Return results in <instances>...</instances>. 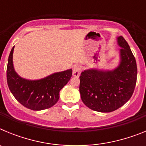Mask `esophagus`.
Returning <instances> with one entry per match:
<instances>
[{
    "mask_svg": "<svg viewBox=\"0 0 146 146\" xmlns=\"http://www.w3.org/2000/svg\"><path fill=\"white\" fill-rule=\"evenodd\" d=\"M82 72V68H81L80 66H74L73 67V72H72V74L73 76L75 77H78L80 75V73Z\"/></svg>",
    "mask_w": 146,
    "mask_h": 146,
    "instance_id": "34e87169",
    "label": "esophagus"
}]
</instances>
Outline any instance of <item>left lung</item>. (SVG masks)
I'll use <instances>...</instances> for the list:
<instances>
[{
	"label": "left lung",
	"instance_id": "left-lung-1",
	"mask_svg": "<svg viewBox=\"0 0 146 146\" xmlns=\"http://www.w3.org/2000/svg\"><path fill=\"white\" fill-rule=\"evenodd\" d=\"M118 65L111 70L88 69L80 76V93L82 102L90 109L110 113L129 100L135 90L137 69L133 54L123 36L117 37Z\"/></svg>",
	"mask_w": 146,
	"mask_h": 146
}]
</instances>
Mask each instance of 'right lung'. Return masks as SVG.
Listing matches in <instances>:
<instances>
[{
	"label": "right lung",
	"mask_w": 146,
	"mask_h": 146,
	"mask_svg": "<svg viewBox=\"0 0 146 146\" xmlns=\"http://www.w3.org/2000/svg\"><path fill=\"white\" fill-rule=\"evenodd\" d=\"M13 47L8 59V86L21 104L33 110L48 109L58 101L59 92L67 84L72 75V69L55 72L39 80H28L20 77L13 64Z\"/></svg>",
	"instance_id": "right-lung-1"
}]
</instances>
